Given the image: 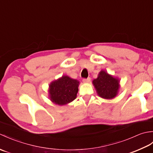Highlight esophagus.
Wrapping results in <instances>:
<instances>
[{
  "instance_id": "1",
  "label": "esophagus",
  "mask_w": 153,
  "mask_h": 153,
  "mask_svg": "<svg viewBox=\"0 0 153 153\" xmlns=\"http://www.w3.org/2000/svg\"><path fill=\"white\" fill-rule=\"evenodd\" d=\"M82 81L84 83H87V82H90L91 78H90V77H87V78H84V79H83Z\"/></svg>"
}]
</instances>
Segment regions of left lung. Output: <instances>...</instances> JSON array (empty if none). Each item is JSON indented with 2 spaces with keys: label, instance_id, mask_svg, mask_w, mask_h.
Masks as SVG:
<instances>
[{
  "label": "left lung",
  "instance_id": "left-lung-1",
  "mask_svg": "<svg viewBox=\"0 0 153 153\" xmlns=\"http://www.w3.org/2000/svg\"><path fill=\"white\" fill-rule=\"evenodd\" d=\"M99 96L103 99H111L117 95L119 89V79L102 70L98 77L93 81Z\"/></svg>",
  "mask_w": 153,
  "mask_h": 153
}]
</instances>
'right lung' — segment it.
Instances as JSON below:
<instances>
[{
  "instance_id": "1",
  "label": "right lung",
  "mask_w": 153,
  "mask_h": 153,
  "mask_svg": "<svg viewBox=\"0 0 153 153\" xmlns=\"http://www.w3.org/2000/svg\"><path fill=\"white\" fill-rule=\"evenodd\" d=\"M79 82L64 76L54 81L49 85L51 100L58 105H64L76 99L78 92Z\"/></svg>"
}]
</instances>
